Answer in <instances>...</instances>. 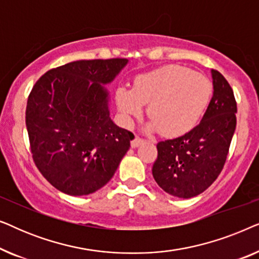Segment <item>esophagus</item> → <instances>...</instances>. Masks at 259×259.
Returning a JSON list of instances; mask_svg holds the SVG:
<instances>
[{"instance_id": "34e87169", "label": "esophagus", "mask_w": 259, "mask_h": 259, "mask_svg": "<svg viewBox=\"0 0 259 259\" xmlns=\"http://www.w3.org/2000/svg\"><path fill=\"white\" fill-rule=\"evenodd\" d=\"M143 143H144V140L141 139V138L136 136L132 140H131V146H132L133 148H136V147H138L140 144H143Z\"/></svg>"}]
</instances>
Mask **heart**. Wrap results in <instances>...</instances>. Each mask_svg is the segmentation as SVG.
<instances>
[{
	"label": "heart",
	"instance_id": "1",
	"mask_svg": "<svg viewBox=\"0 0 259 259\" xmlns=\"http://www.w3.org/2000/svg\"><path fill=\"white\" fill-rule=\"evenodd\" d=\"M211 95L212 83L206 76L187 67L168 65L138 75L133 88L119 87L115 101L125 125L140 116L148 104L147 130L179 137L199 122Z\"/></svg>",
	"mask_w": 259,
	"mask_h": 259
}]
</instances>
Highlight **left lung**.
I'll list each match as a JSON object with an SVG mask.
<instances>
[{"mask_svg": "<svg viewBox=\"0 0 259 259\" xmlns=\"http://www.w3.org/2000/svg\"><path fill=\"white\" fill-rule=\"evenodd\" d=\"M213 97L193 130L158 143L152 175L165 192L178 198L196 197L218 178L236 130L237 104L231 86L212 69Z\"/></svg>", "mask_w": 259, "mask_h": 259, "instance_id": "left-lung-1", "label": "left lung"}]
</instances>
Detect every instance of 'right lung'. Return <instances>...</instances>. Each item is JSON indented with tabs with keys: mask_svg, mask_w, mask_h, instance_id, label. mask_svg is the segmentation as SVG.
Wrapping results in <instances>:
<instances>
[{
	"mask_svg": "<svg viewBox=\"0 0 259 259\" xmlns=\"http://www.w3.org/2000/svg\"><path fill=\"white\" fill-rule=\"evenodd\" d=\"M127 59L79 60L48 70L27 102L33 160L55 189L86 196L105 186L128 151L133 133L109 116L111 83Z\"/></svg>",
	"mask_w": 259,
	"mask_h": 259,
	"instance_id": "1",
	"label": "right lung"
}]
</instances>
